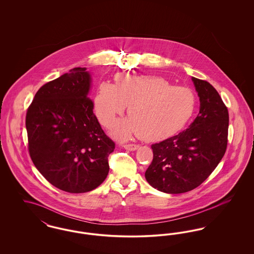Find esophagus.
<instances>
[{"label":"esophagus","instance_id":"obj_1","mask_svg":"<svg viewBox=\"0 0 254 254\" xmlns=\"http://www.w3.org/2000/svg\"><path fill=\"white\" fill-rule=\"evenodd\" d=\"M139 145H135V144H128V145H124V147L127 149V150H130V151H134L136 149L139 148Z\"/></svg>","mask_w":254,"mask_h":254}]
</instances>
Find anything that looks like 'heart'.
Here are the masks:
<instances>
[{
	"mask_svg": "<svg viewBox=\"0 0 254 254\" xmlns=\"http://www.w3.org/2000/svg\"><path fill=\"white\" fill-rule=\"evenodd\" d=\"M115 82L99 85L94 110L101 124L111 127L128 106L129 118L118 123L113 131L119 140L138 134L144 141H162L178 132L193 114V91L171 85L164 77L121 73Z\"/></svg>",
	"mask_w": 254,
	"mask_h": 254,
	"instance_id": "obj_1",
	"label": "heart"
}]
</instances>
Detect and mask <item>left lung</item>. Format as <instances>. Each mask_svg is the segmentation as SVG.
Here are the masks:
<instances>
[{
  "label": "left lung",
  "mask_w": 254,
  "mask_h": 254,
  "mask_svg": "<svg viewBox=\"0 0 254 254\" xmlns=\"http://www.w3.org/2000/svg\"><path fill=\"white\" fill-rule=\"evenodd\" d=\"M200 110L189 128L151 145L153 160L145 171L147 183L165 193L188 192L211 174L228 145L229 111L208 82L191 77Z\"/></svg>",
  "instance_id": "8db88e82"
}]
</instances>
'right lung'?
I'll return each instance as SVG.
<instances>
[{
	"mask_svg": "<svg viewBox=\"0 0 254 254\" xmlns=\"http://www.w3.org/2000/svg\"><path fill=\"white\" fill-rule=\"evenodd\" d=\"M90 87V73L74 67L37 91L25 117L33 164L51 185L70 193L105 181L115 148L93 113Z\"/></svg>",
	"mask_w": 254,
	"mask_h": 254,
	"instance_id": "obj_1",
	"label": "right lung"
}]
</instances>
